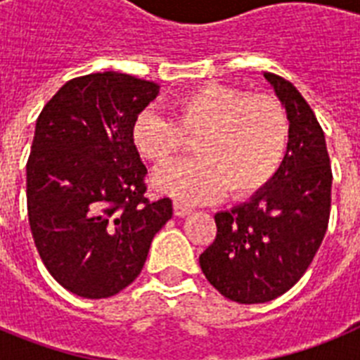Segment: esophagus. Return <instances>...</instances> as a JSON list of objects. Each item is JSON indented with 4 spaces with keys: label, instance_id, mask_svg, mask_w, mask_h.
<instances>
[{
    "label": "esophagus",
    "instance_id": "obj_1",
    "mask_svg": "<svg viewBox=\"0 0 360 360\" xmlns=\"http://www.w3.org/2000/svg\"><path fill=\"white\" fill-rule=\"evenodd\" d=\"M173 211H174V216H178V218H184V216L189 214L191 209L187 207V205H184V203L174 202V203H173Z\"/></svg>",
    "mask_w": 360,
    "mask_h": 360
}]
</instances>
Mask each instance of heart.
<instances>
[{"instance_id":"1","label":"heart","mask_w":360,"mask_h":360,"mask_svg":"<svg viewBox=\"0 0 360 360\" xmlns=\"http://www.w3.org/2000/svg\"><path fill=\"white\" fill-rule=\"evenodd\" d=\"M182 135H196V158L162 167L153 187L178 202L205 203L227 189L232 198L263 189L287 155L290 124L272 97H245L234 88L203 84L171 101L169 119L146 110L131 126L139 157L157 165L182 148Z\"/></svg>"}]
</instances>
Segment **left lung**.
<instances>
[{"mask_svg": "<svg viewBox=\"0 0 360 360\" xmlns=\"http://www.w3.org/2000/svg\"><path fill=\"white\" fill-rule=\"evenodd\" d=\"M263 79L290 124L287 155L263 189L216 212V240L200 256L207 281L241 304L272 301L301 279L321 247L332 203V167L314 111L292 82L269 72Z\"/></svg>", "mask_w": 360, "mask_h": 360, "instance_id": "1", "label": "left lung"}]
</instances>
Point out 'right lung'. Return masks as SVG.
Here are the masks:
<instances>
[{
    "label": "right lung",
    "instance_id": "right-lung-1",
    "mask_svg": "<svg viewBox=\"0 0 360 360\" xmlns=\"http://www.w3.org/2000/svg\"><path fill=\"white\" fill-rule=\"evenodd\" d=\"M158 91L128 73H90L66 82L39 113L28 221L44 266L72 294L103 299L128 287L173 216L169 198L144 196L148 169L131 144L133 120Z\"/></svg>",
    "mask_w": 360,
    "mask_h": 360
}]
</instances>
